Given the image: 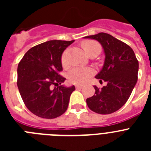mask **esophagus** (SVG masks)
<instances>
[{
    "instance_id": "obj_1",
    "label": "esophagus",
    "mask_w": 151,
    "mask_h": 151,
    "mask_svg": "<svg viewBox=\"0 0 151 151\" xmlns=\"http://www.w3.org/2000/svg\"><path fill=\"white\" fill-rule=\"evenodd\" d=\"M76 88L77 89H80V88H83V86H82V85H76Z\"/></svg>"
}]
</instances>
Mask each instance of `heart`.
<instances>
[{
    "label": "heart",
    "instance_id": "heart-1",
    "mask_svg": "<svg viewBox=\"0 0 151 151\" xmlns=\"http://www.w3.org/2000/svg\"><path fill=\"white\" fill-rule=\"evenodd\" d=\"M84 50L86 53L91 49L95 47H100L99 45L94 41H85L82 43ZM61 62L63 66H66L68 65V52L67 50L63 52L61 57ZM94 74V69L91 67H82L76 66L74 67L68 73V78L72 83L82 85L88 82V80Z\"/></svg>",
    "mask_w": 151,
    "mask_h": 151
}]
</instances>
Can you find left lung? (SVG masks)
<instances>
[{
	"instance_id": "8db88e82",
	"label": "left lung",
	"mask_w": 151,
	"mask_h": 151,
	"mask_svg": "<svg viewBox=\"0 0 151 151\" xmlns=\"http://www.w3.org/2000/svg\"><path fill=\"white\" fill-rule=\"evenodd\" d=\"M97 41L105 55L104 66L95 78L104 80L101 89L94 85L95 94L86 100L88 106L99 114H110L120 109L130 97L138 81V61L128 45L104 32L84 37Z\"/></svg>"
}]
</instances>
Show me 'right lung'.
<instances>
[{"label": "right lung", "instance_id": "add662e5", "mask_svg": "<svg viewBox=\"0 0 151 151\" xmlns=\"http://www.w3.org/2000/svg\"><path fill=\"white\" fill-rule=\"evenodd\" d=\"M73 41L51 40L29 49L17 68V86L26 107L35 115L54 119L67 110L74 85H62L61 57ZM52 85H58L52 89Z\"/></svg>", "mask_w": 151, "mask_h": 151}]
</instances>
